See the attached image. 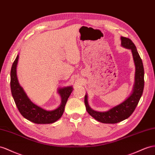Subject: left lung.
Segmentation results:
<instances>
[{
	"mask_svg": "<svg viewBox=\"0 0 155 155\" xmlns=\"http://www.w3.org/2000/svg\"><path fill=\"white\" fill-rule=\"evenodd\" d=\"M120 38L121 45L125 48L132 51L134 64L136 66L135 82L132 93L120 104L105 112H99L93 110L88 105L87 94L84 97V104L87 112L97 121L106 124H115L128 118L136 108L144 88L143 65L136 47L130 38L123 37H121Z\"/></svg>",
	"mask_w": 155,
	"mask_h": 155,
	"instance_id": "left-lung-1",
	"label": "left lung"
}]
</instances>
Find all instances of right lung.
Segmentation results:
<instances>
[{
  "mask_svg": "<svg viewBox=\"0 0 155 155\" xmlns=\"http://www.w3.org/2000/svg\"><path fill=\"white\" fill-rule=\"evenodd\" d=\"M19 55H18L12 66L10 72V88L15 104L21 115L35 124H51L59 120L64 112L67 100L73 90L72 86L58 89L61 97V103L57 109L47 110L35 105L27 97L22 87L19 85L16 74V67Z\"/></svg>",
  "mask_w": 155,
  "mask_h": 155,
  "instance_id": "1",
  "label": "right lung"
}]
</instances>
